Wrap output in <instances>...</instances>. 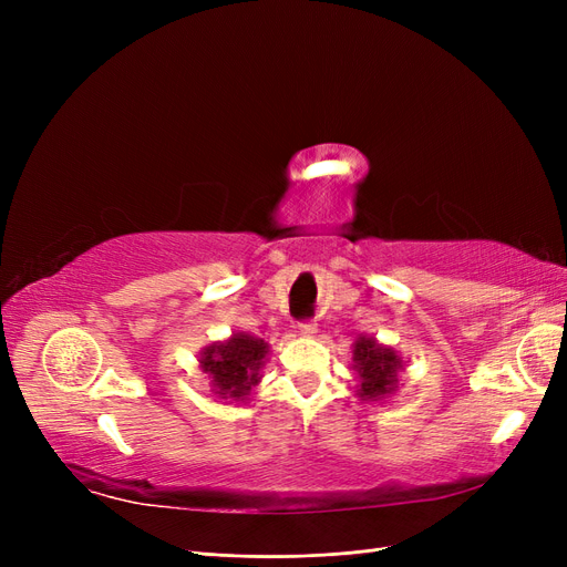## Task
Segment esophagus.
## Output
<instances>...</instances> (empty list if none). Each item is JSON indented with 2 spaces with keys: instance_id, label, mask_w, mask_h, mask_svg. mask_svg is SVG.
<instances>
[{
  "instance_id": "obj_1",
  "label": "esophagus",
  "mask_w": 567,
  "mask_h": 567,
  "mask_svg": "<svg viewBox=\"0 0 567 567\" xmlns=\"http://www.w3.org/2000/svg\"><path fill=\"white\" fill-rule=\"evenodd\" d=\"M298 329H300L302 336H315L317 333V321L315 319H302L298 323Z\"/></svg>"
}]
</instances>
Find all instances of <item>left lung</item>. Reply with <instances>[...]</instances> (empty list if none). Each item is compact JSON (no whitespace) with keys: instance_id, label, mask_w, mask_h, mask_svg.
Instances as JSON below:
<instances>
[{"instance_id":"8db88e82","label":"left lung","mask_w":567,"mask_h":567,"mask_svg":"<svg viewBox=\"0 0 567 567\" xmlns=\"http://www.w3.org/2000/svg\"><path fill=\"white\" fill-rule=\"evenodd\" d=\"M400 367L402 359L394 350L379 346L373 338H359L354 342V369L362 379V390H359L362 398L375 400L388 394L398 383Z\"/></svg>"}]
</instances>
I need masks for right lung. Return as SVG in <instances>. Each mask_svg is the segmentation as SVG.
<instances>
[{
    "instance_id": "add662e5",
    "label": "right lung",
    "mask_w": 567,
    "mask_h": 567,
    "mask_svg": "<svg viewBox=\"0 0 567 567\" xmlns=\"http://www.w3.org/2000/svg\"><path fill=\"white\" fill-rule=\"evenodd\" d=\"M267 342L238 333L229 342L213 346L203 352V371L210 373L217 394L241 400L260 379V367L267 354Z\"/></svg>"
}]
</instances>
